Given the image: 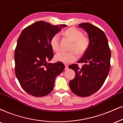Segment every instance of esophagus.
I'll use <instances>...</instances> for the list:
<instances>
[{"label":"esophagus","instance_id":"obj_1","mask_svg":"<svg viewBox=\"0 0 123 123\" xmlns=\"http://www.w3.org/2000/svg\"><path fill=\"white\" fill-rule=\"evenodd\" d=\"M65 70H67V69H68V68H68V65H66V64H65Z\"/></svg>","mask_w":123,"mask_h":123}]
</instances>
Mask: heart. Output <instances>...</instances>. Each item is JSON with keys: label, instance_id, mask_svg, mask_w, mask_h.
Returning a JSON list of instances; mask_svg holds the SVG:
<instances>
[{"label": "heart", "instance_id": "1", "mask_svg": "<svg viewBox=\"0 0 123 123\" xmlns=\"http://www.w3.org/2000/svg\"><path fill=\"white\" fill-rule=\"evenodd\" d=\"M63 36L67 37L72 43L70 46L69 52H60L54 56L56 61L65 63H71L77 59V54L79 56L83 55L89 46V39L83 36V32L75 27H70L62 33ZM50 45L52 50L55 52L60 50V37L58 35H54L50 40Z\"/></svg>", "mask_w": 123, "mask_h": 123}]
</instances>
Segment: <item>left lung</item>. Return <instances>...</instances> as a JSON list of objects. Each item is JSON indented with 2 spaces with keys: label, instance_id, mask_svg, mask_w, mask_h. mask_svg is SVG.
Returning a JSON list of instances; mask_svg holds the SVG:
<instances>
[{
  "label": "left lung",
  "instance_id": "left-lung-1",
  "mask_svg": "<svg viewBox=\"0 0 123 123\" xmlns=\"http://www.w3.org/2000/svg\"><path fill=\"white\" fill-rule=\"evenodd\" d=\"M78 25L88 33L90 43L87 50L78 61L85 63L82 68L77 64L69 67L75 73L69 86L76 95L87 97L98 91L105 83L110 69L111 50L103 31L88 23Z\"/></svg>",
  "mask_w": 123,
  "mask_h": 123
}]
</instances>
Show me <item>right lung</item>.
I'll use <instances>...</instances> for the list:
<instances>
[{
    "label": "right lung",
    "mask_w": 123,
    "mask_h": 123,
    "mask_svg": "<svg viewBox=\"0 0 123 123\" xmlns=\"http://www.w3.org/2000/svg\"><path fill=\"white\" fill-rule=\"evenodd\" d=\"M66 26L39 21L21 32L15 50V71L21 87L28 94L41 97L53 89L55 77L62 72L65 65L61 62L48 63L53 57L50 40Z\"/></svg>",
    "instance_id": "add662e5"
}]
</instances>
